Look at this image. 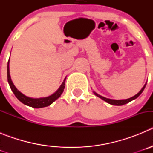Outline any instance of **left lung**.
<instances>
[{"instance_id": "1", "label": "left lung", "mask_w": 153, "mask_h": 153, "mask_svg": "<svg viewBox=\"0 0 153 153\" xmlns=\"http://www.w3.org/2000/svg\"><path fill=\"white\" fill-rule=\"evenodd\" d=\"M146 83L144 85V86H143V88H142V90H140V91L137 94H136V95H135L134 97H131V98H129V99H126V100H111V99H107V98H106V97H102V96L97 94V93H95V92H94V94H95L96 96H97L98 97H100V98L102 99V100H103L104 101H106V102H108V103L112 104V105H114V106H122V105H124V104H126V103H128V102H129L130 101L133 100H135V99L137 98V97H139V96H140L142 93H143V91L144 90V89H145V87H146Z\"/></svg>"}]
</instances>
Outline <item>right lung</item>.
<instances>
[{
    "instance_id": "1",
    "label": "right lung",
    "mask_w": 153,
    "mask_h": 153,
    "mask_svg": "<svg viewBox=\"0 0 153 153\" xmlns=\"http://www.w3.org/2000/svg\"><path fill=\"white\" fill-rule=\"evenodd\" d=\"M7 80L9 85H10V87L11 89V90L13 91V93H14L15 97L18 99L19 100L21 101L22 103H24V105H27L28 106H31L33 108H42L45 107V106H50L51 103L54 102L56 99H58L60 97V95L62 94V93L63 92L64 90V85H65V79L63 81V83H62L61 86H60V88L58 89L57 91L55 92L53 95L50 96L48 97H45V98H39V99H33L30 98V97H26L25 95H24L22 93L19 91L17 88L15 87V86L12 83L11 79H10V70H9V61L7 63Z\"/></svg>"
}]
</instances>
